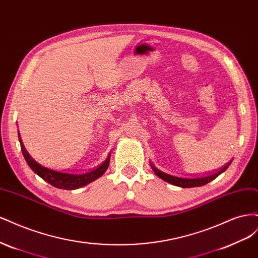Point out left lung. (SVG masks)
<instances>
[{
	"label": "left lung",
	"mask_w": 258,
	"mask_h": 258,
	"mask_svg": "<svg viewBox=\"0 0 258 258\" xmlns=\"http://www.w3.org/2000/svg\"><path fill=\"white\" fill-rule=\"evenodd\" d=\"M216 174L208 176V177H201V178H179V177H174V176L162 173L161 178L165 179L166 182H169L171 184H174L181 187H192V186H201V185L207 184L208 182L212 181V179L216 176Z\"/></svg>",
	"instance_id": "1"
}]
</instances>
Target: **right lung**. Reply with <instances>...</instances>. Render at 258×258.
<instances>
[{
    "mask_svg": "<svg viewBox=\"0 0 258 258\" xmlns=\"http://www.w3.org/2000/svg\"><path fill=\"white\" fill-rule=\"evenodd\" d=\"M22 153H23V155H25V158L28 162V165L31 167V169H32L37 175H40L43 179H45L46 182L49 183L50 185H52L54 187H57V188H63V189L79 188V187H82L85 184L91 182L92 179L97 178L101 173H102V171H101L100 169L103 167V165L101 166L99 169L92 171V172H89L87 174H83V175H73V174L56 172V171L43 168L42 166L38 165V163H36L27 154V151L25 150V146H23Z\"/></svg>",
    "mask_w": 258,
    "mask_h": 258,
    "instance_id": "1",
    "label": "right lung"
}]
</instances>
